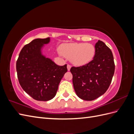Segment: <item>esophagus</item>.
Returning a JSON list of instances; mask_svg holds the SVG:
<instances>
[{
    "instance_id": "obj_1",
    "label": "esophagus",
    "mask_w": 134,
    "mask_h": 134,
    "mask_svg": "<svg viewBox=\"0 0 134 134\" xmlns=\"http://www.w3.org/2000/svg\"><path fill=\"white\" fill-rule=\"evenodd\" d=\"M67 68H68V71H70V68H71V65H70L68 64L67 65Z\"/></svg>"
}]
</instances>
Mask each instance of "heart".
<instances>
[{
	"instance_id": "1",
	"label": "heart",
	"mask_w": 134,
	"mask_h": 134,
	"mask_svg": "<svg viewBox=\"0 0 134 134\" xmlns=\"http://www.w3.org/2000/svg\"><path fill=\"white\" fill-rule=\"evenodd\" d=\"M61 52L76 65H83L91 62L96 54V48L91 43H70L64 44Z\"/></svg>"
}]
</instances>
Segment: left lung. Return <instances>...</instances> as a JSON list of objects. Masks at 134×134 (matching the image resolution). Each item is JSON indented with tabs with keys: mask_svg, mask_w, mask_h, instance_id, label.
<instances>
[{
	"mask_svg": "<svg viewBox=\"0 0 134 134\" xmlns=\"http://www.w3.org/2000/svg\"><path fill=\"white\" fill-rule=\"evenodd\" d=\"M96 54L91 62L79 67L72 66V83L76 95L93 100L103 95L110 85L115 72L112 52L103 42L95 44Z\"/></svg>",
	"mask_w": 134,
	"mask_h": 134,
	"instance_id": "obj_1",
	"label": "left lung"
}]
</instances>
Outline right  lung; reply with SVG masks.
<instances>
[{"instance_id":"obj_1","label":"right lung","mask_w":134,"mask_h":134,"mask_svg":"<svg viewBox=\"0 0 134 134\" xmlns=\"http://www.w3.org/2000/svg\"><path fill=\"white\" fill-rule=\"evenodd\" d=\"M50 38H36L24 46L16 63L19 83L28 94L37 100L47 101L55 96L67 65L59 66L42 54Z\"/></svg>"}]
</instances>
